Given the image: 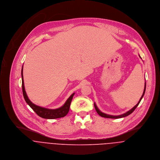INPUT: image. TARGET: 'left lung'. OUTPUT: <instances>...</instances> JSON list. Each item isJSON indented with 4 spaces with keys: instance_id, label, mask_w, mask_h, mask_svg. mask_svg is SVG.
Returning a JSON list of instances; mask_svg holds the SVG:
<instances>
[{
    "instance_id": "1",
    "label": "left lung",
    "mask_w": 160,
    "mask_h": 160,
    "mask_svg": "<svg viewBox=\"0 0 160 160\" xmlns=\"http://www.w3.org/2000/svg\"><path fill=\"white\" fill-rule=\"evenodd\" d=\"M145 91H146V82H145V86H144V91H143V94H142V97H141V98H140L139 102H138V103H137V105H136V106H134L131 110H130L128 111V112H127L126 113H123V114H122V115H108V114L104 113L102 112L98 109V108L97 107V105H96V103H94V106L95 110H96V111H97V112L98 113V114L99 115H100V116L102 117H105V118H120L125 117H126V116H128V115H129L131 113H132L134 111V110L137 108V107L139 105V103L141 102V101L142 97H144V93H145Z\"/></svg>"
}]
</instances>
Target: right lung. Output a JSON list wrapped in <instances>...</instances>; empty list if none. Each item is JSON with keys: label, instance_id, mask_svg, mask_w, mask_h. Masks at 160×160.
Returning a JSON list of instances; mask_svg holds the SVG:
<instances>
[{"label": "right lung", "instance_id": "1", "mask_svg": "<svg viewBox=\"0 0 160 160\" xmlns=\"http://www.w3.org/2000/svg\"><path fill=\"white\" fill-rule=\"evenodd\" d=\"M22 70H23V66L21 70V77H22V93L24 98L27 103V104L32 108L34 112L40 117L47 119H55L58 118H61L65 117L69 112L71 103L72 102V98L75 92L72 94L70 97L67 100L66 103L63 104V106L58 108L56 109H49L43 107H41L40 106L36 105L34 103H32L29 99L28 98V96L26 94L25 89H24V80H23V74H22Z\"/></svg>", "mask_w": 160, "mask_h": 160}]
</instances>
